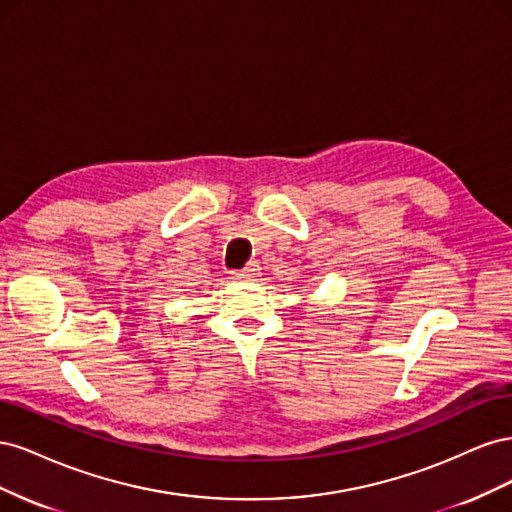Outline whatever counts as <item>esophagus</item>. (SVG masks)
<instances>
[{
  "label": "esophagus",
  "mask_w": 512,
  "mask_h": 512,
  "mask_svg": "<svg viewBox=\"0 0 512 512\" xmlns=\"http://www.w3.org/2000/svg\"><path fill=\"white\" fill-rule=\"evenodd\" d=\"M232 275H235V280H239V282H256L260 275V267L256 265V262H252V265H247L245 269L235 271Z\"/></svg>",
  "instance_id": "1"
}]
</instances>
